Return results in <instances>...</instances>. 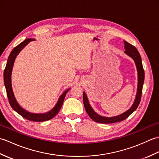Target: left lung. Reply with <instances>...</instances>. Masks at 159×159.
Masks as SVG:
<instances>
[{"mask_svg": "<svg viewBox=\"0 0 159 159\" xmlns=\"http://www.w3.org/2000/svg\"><path fill=\"white\" fill-rule=\"evenodd\" d=\"M124 48L126 50L124 51V52L134 60V61L135 63V65L137 67V70L138 85H137V92L135 100H134V103L133 105H132V107L128 111H126V112L120 115V116L108 117L101 116L93 111V109H92V107H91L90 104L89 102V100H88V98H87V95L85 92H83V103H84V107H85V111H87V114L89 115V116L91 117V119H92L93 121H95L96 122L101 123V124H111V123L119 122V121H123L125 119H126V118L129 116L131 113H133L134 111L137 109V107L140 103L141 94H142L144 77H145L144 70L142 65V61H141V56L139 55V51H138L135 47L126 41H124Z\"/></svg>", "mask_w": 159, "mask_h": 159, "instance_id": "8db88e82", "label": "left lung"}]
</instances>
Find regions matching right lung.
I'll return each instance as SVG.
<instances>
[{"instance_id": "right-lung-1", "label": "right lung", "mask_w": 159, "mask_h": 159, "mask_svg": "<svg viewBox=\"0 0 159 159\" xmlns=\"http://www.w3.org/2000/svg\"><path fill=\"white\" fill-rule=\"evenodd\" d=\"M33 39H26L25 41L21 42L19 45L16 46L12 50V51L10 53V55L8 57L7 62V65L5 67V69L4 70V83L5 86L6 88L7 95L8 97L9 102L10 105L12 107V109L16 111L17 113L20 114V116L23 117L25 119L33 121H44L49 120H51L52 118L55 117L56 115L59 113L61 108L62 107V104L63 102L64 98H65L66 93L70 90V89L66 90L61 96L59 97V100L57 101L56 105L54 107L52 110L45 113H33L28 112L19 105V104L16 100V98L13 94V90H12V86H11V72L13 66V63H14L15 59L16 58L17 55H18L20 52L25 48V47L28 44V43L33 41Z\"/></svg>"}]
</instances>
